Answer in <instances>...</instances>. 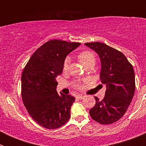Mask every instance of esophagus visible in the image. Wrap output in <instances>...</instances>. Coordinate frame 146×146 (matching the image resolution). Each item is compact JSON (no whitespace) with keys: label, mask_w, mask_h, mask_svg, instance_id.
Masks as SVG:
<instances>
[{"label":"esophagus","mask_w":146,"mask_h":146,"mask_svg":"<svg viewBox=\"0 0 146 146\" xmlns=\"http://www.w3.org/2000/svg\"><path fill=\"white\" fill-rule=\"evenodd\" d=\"M76 98L78 99H84L85 96H83V95H77V96H76Z\"/></svg>","instance_id":"esophagus-1"}]
</instances>
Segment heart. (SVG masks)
I'll use <instances>...</instances> for the list:
<instances>
[{"instance_id":"1","label":"heart","mask_w":146,"mask_h":146,"mask_svg":"<svg viewBox=\"0 0 146 146\" xmlns=\"http://www.w3.org/2000/svg\"><path fill=\"white\" fill-rule=\"evenodd\" d=\"M78 59L83 64V66L88 64V63H91V62L94 63L95 62V56L93 54V52H91V51H88V50H85V51L80 52L79 55H78ZM69 63H70V58L69 57L66 58L65 60H64V63H63V72H66L69 70ZM74 86L76 89H81L82 87L80 82H74Z\"/></svg>"}]
</instances>
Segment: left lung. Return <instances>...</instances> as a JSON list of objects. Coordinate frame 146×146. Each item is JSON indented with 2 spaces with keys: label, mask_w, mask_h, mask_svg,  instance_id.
Instances as JSON below:
<instances>
[{
  "label": "left lung",
  "mask_w": 146,
  "mask_h": 146,
  "mask_svg": "<svg viewBox=\"0 0 146 146\" xmlns=\"http://www.w3.org/2000/svg\"><path fill=\"white\" fill-rule=\"evenodd\" d=\"M85 44L99 55L102 64L100 79L107 87L105 96L89 111L94 121L110 124L122 118L131 103L135 91V72L132 65L121 52L101 42Z\"/></svg>",
  "instance_id": "1"
}]
</instances>
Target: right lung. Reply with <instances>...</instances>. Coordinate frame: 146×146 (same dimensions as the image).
Listing matches in <instances>:
<instances>
[{"instance_id": "1", "label": "right lung", "mask_w": 146, "mask_h": 146, "mask_svg": "<svg viewBox=\"0 0 146 146\" xmlns=\"http://www.w3.org/2000/svg\"><path fill=\"white\" fill-rule=\"evenodd\" d=\"M80 43L50 40L35 51L23 69L21 94L31 118L44 128L54 129L70 118L74 96L58 94L56 77L63 72L66 55Z\"/></svg>"}]
</instances>
